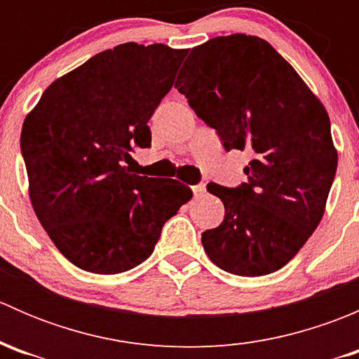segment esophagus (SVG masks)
<instances>
[{"mask_svg": "<svg viewBox=\"0 0 359 359\" xmlns=\"http://www.w3.org/2000/svg\"><path fill=\"white\" fill-rule=\"evenodd\" d=\"M191 189H193V193H194V196H203V194H205V184H196V186H193L191 187Z\"/></svg>", "mask_w": 359, "mask_h": 359, "instance_id": "1", "label": "esophagus"}]
</instances>
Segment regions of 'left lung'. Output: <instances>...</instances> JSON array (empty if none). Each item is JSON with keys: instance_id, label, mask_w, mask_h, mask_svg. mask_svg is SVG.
<instances>
[{"instance_id": "obj_1", "label": "left lung", "mask_w": 359, "mask_h": 359, "mask_svg": "<svg viewBox=\"0 0 359 359\" xmlns=\"http://www.w3.org/2000/svg\"><path fill=\"white\" fill-rule=\"evenodd\" d=\"M175 88L226 151L252 154L236 187L210 182L224 220L201 234L215 266L264 276L290 262L320 224L337 172L323 104L266 39L219 36L191 50Z\"/></svg>"}]
</instances>
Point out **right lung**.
<instances>
[{"mask_svg": "<svg viewBox=\"0 0 359 359\" xmlns=\"http://www.w3.org/2000/svg\"><path fill=\"white\" fill-rule=\"evenodd\" d=\"M187 50L125 43L53 81L25 118L20 151L32 208L67 260L95 274L142 264L193 191L132 173L151 147L147 121Z\"/></svg>", "mask_w": 359, "mask_h": 359, "instance_id": "right-lung-1", "label": "right lung"}]
</instances>
